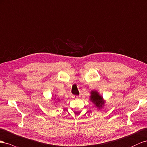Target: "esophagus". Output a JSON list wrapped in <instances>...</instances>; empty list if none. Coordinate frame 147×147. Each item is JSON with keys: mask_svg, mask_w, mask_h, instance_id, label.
<instances>
[{"mask_svg": "<svg viewBox=\"0 0 147 147\" xmlns=\"http://www.w3.org/2000/svg\"><path fill=\"white\" fill-rule=\"evenodd\" d=\"M71 98H72L73 99L76 100V99H78L79 98V96H78V95H72V96H71Z\"/></svg>", "mask_w": 147, "mask_h": 147, "instance_id": "obj_1", "label": "esophagus"}]
</instances>
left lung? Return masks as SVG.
Masks as SVG:
<instances>
[{
    "label": "left lung",
    "mask_w": 147,
    "mask_h": 147,
    "mask_svg": "<svg viewBox=\"0 0 147 147\" xmlns=\"http://www.w3.org/2000/svg\"><path fill=\"white\" fill-rule=\"evenodd\" d=\"M90 101L95 105V107L100 109L104 106L105 101L103 97L99 94L98 92L96 90H92L90 92Z\"/></svg>",
    "instance_id": "obj_1"
}]
</instances>
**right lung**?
I'll list each match as a JSON object with an SVG mask.
<instances>
[{
    "mask_svg": "<svg viewBox=\"0 0 147 147\" xmlns=\"http://www.w3.org/2000/svg\"><path fill=\"white\" fill-rule=\"evenodd\" d=\"M59 100H58V101H59Z\"/></svg>",
    "mask_w": 147,
    "mask_h": 147,
    "instance_id": "right-lung-1",
    "label": "right lung"
}]
</instances>
